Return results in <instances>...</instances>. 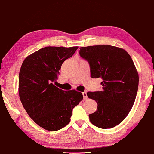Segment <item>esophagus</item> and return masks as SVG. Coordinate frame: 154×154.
Segmentation results:
<instances>
[{
	"instance_id": "34e87169",
	"label": "esophagus",
	"mask_w": 154,
	"mask_h": 154,
	"mask_svg": "<svg viewBox=\"0 0 154 154\" xmlns=\"http://www.w3.org/2000/svg\"><path fill=\"white\" fill-rule=\"evenodd\" d=\"M82 94H83V99H84V100H86V99H87V92H83V93H82Z\"/></svg>"
}]
</instances>
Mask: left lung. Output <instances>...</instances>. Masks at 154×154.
I'll list each match as a JSON object with an SVG mask.
<instances>
[{
	"label": "left lung",
	"instance_id": "1",
	"mask_svg": "<svg viewBox=\"0 0 154 154\" xmlns=\"http://www.w3.org/2000/svg\"><path fill=\"white\" fill-rule=\"evenodd\" d=\"M79 55L89 62L91 77L103 79L101 91L87 93L97 103L90 122L102 129L115 127L127 117L136 97L139 75L133 60L125 50L108 45L81 47Z\"/></svg>",
	"mask_w": 154,
	"mask_h": 154
}]
</instances>
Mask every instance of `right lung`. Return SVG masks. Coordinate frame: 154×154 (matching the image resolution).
Listing matches in <instances>:
<instances>
[{
  "label": "right lung",
  "instance_id": "add662e5",
  "mask_svg": "<svg viewBox=\"0 0 154 154\" xmlns=\"http://www.w3.org/2000/svg\"><path fill=\"white\" fill-rule=\"evenodd\" d=\"M78 47H46L26 57L19 72V93L23 107L37 125L57 131L71 121L72 110L83 100L75 89L64 91L53 85L63 63Z\"/></svg>",
  "mask_w": 154,
  "mask_h": 154
}]
</instances>
